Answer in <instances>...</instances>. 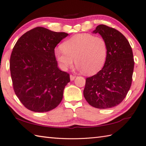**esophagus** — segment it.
I'll use <instances>...</instances> for the list:
<instances>
[{
  "label": "esophagus",
  "instance_id": "1",
  "mask_svg": "<svg viewBox=\"0 0 146 146\" xmlns=\"http://www.w3.org/2000/svg\"><path fill=\"white\" fill-rule=\"evenodd\" d=\"M70 80H71V81H73V80H74V78H76V76H75L72 75V74H70Z\"/></svg>",
  "mask_w": 146,
  "mask_h": 146
}]
</instances>
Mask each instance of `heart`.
<instances>
[{
    "label": "heart",
    "instance_id": "1",
    "mask_svg": "<svg viewBox=\"0 0 146 146\" xmlns=\"http://www.w3.org/2000/svg\"><path fill=\"white\" fill-rule=\"evenodd\" d=\"M62 48L55 49V55L63 70L72 66L75 58L78 69L93 74L102 68L107 58L106 42L102 37L90 33L73 36L62 44Z\"/></svg>",
    "mask_w": 146,
    "mask_h": 146
}]
</instances>
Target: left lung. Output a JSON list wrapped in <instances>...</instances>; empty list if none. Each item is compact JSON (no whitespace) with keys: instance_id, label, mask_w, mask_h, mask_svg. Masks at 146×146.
I'll list each match as a JSON object with an SVG mask.
<instances>
[{"instance_id":"left-lung-1","label":"left lung","mask_w":146,"mask_h":146,"mask_svg":"<svg viewBox=\"0 0 146 146\" xmlns=\"http://www.w3.org/2000/svg\"><path fill=\"white\" fill-rule=\"evenodd\" d=\"M93 33H100L106 42L108 55L102 70L86 79L83 95L93 107L108 109L120 104L130 89L134 66L133 50L126 37L115 29L99 25Z\"/></svg>"}]
</instances>
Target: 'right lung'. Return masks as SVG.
I'll return each instance as SVG.
<instances>
[{
    "label": "right lung",
    "instance_id": "right-lung-1",
    "mask_svg": "<svg viewBox=\"0 0 146 146\" xmlns=\"http://www.w3.org/2000/svg\"><path fill=\"white\" fill-rule=\"evenodd\" d=\"M68 34L36 27L16 42L10 59L13 90L27 109L43 113L55 109L63 99L70 74L58 67L55 48Z\"/></svg>",
    "mask_w": 146,
    "mask_h": 146
}]
</instances>
